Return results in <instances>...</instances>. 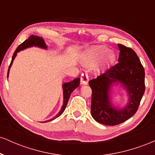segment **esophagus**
Returning a JSON list of instances; mask_svg holds the SVG:
<instances>
[{
  "instance_id": "obj_1",
  "label": "esophagus",
  "mask_w": 155,
  "mask_h": 155,
  "mask_svg": "<svg viewBox=\"0 0 155 155\" xmlns=\"http://www.w3.org/2000/svg\"><path fill=\"white\" fill-rule=\"evenodd\" d=\"M89 81V76L87 73L86 71L84 72L82 74H81V84L82 85H86L88 84Z\"/></svg>"
}]
</instances>
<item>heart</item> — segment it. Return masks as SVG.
<instances>
[{
    "mask_svg": "<svg viewBox=\"0 0 155 155\" xmlns=\"http://www.w3.org/2000/svg\"><path fill=\"white\" fill-rule=\"evenodd\" d=\"M115 54L112 50L108 49L106 46H92L88 48L81 54V61L84 65L91 67L97 60V67L98 68L106 69L113 63Z\"/></svg>",
    "mask_w": 155,
    "mask_h": 155,
    "instance_id": "obj_1",
    "label": "heart"
}]
</instances>
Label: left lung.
Here are the masks:
<instances>
[{
	"mask_svg": "<svg viewBox=\"0 0 155 155\" xmlns=\"http://www.w3.org/2000/svg\"><path fill=\"white\" fill-rule=\"evenodd\" d=\"M119 63L105 74L89 81L92 90L91 114L97 122L117 125L136 114L145 91V72L136 53L131 48L118 44ZM114 86L126 92L128 102L116 107L112 99Z\"/></svg>",
	"mask_w": 155,
	"mask_h": 155,
	"instance_id": "8db88e82",
	"label": "left lung"
}]
</instances>
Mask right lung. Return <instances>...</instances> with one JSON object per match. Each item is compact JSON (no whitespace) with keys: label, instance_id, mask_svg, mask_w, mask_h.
<instances>
[{"label":"right lung","instance_id":"add662e5","mask_svg":"<svg viewBox=\"0 0 155 155\" xmlns=\"http://www.w3.org/2000/svg\"><path fill=\"white\" fill-rule=\"evenodd\" d=\"M38 47L41 48V49H43L47 50V46L45 43V41L44 39L42 38V37L40 36H37V35H30L29 38H28L27 40L25 41L22 44H21L17 48L15 53H14L13 56H12V62H11V64L9 65V68H8V76H7V78L8 77V74H9V71L11 67H12V63H13L14 60L15 59L16 56L17 55V53L19 52L20 51L24 50V49H28V48H31V47ZM80 84V78H76V79H74L73 81H70V82H65L62 85V87H63V106H62L61 109L60 111L58 112V114L56 116L51 118V120H49L47 121H45V122H49V121H51L54 119L58 118V117H60L62 114L63 113L64 110L65 109V107H66L68 101L69 97H70L71 94L72 93V92L75 90L76 88H77L79 86Z\"/></svg>","mask_w":155,"mask_h":155}]
</instances>
